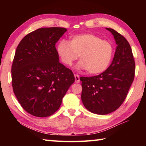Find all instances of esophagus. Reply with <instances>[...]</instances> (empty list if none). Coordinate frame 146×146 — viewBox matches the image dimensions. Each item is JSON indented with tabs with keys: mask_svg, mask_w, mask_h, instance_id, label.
I'll list each match as a JSON object with an SVG mask.
<instances>
[{
	"mask_svg": "<svg viewBox=\"0 0 146 146\" xmlns=\"http://www.w3.org/2000/svg\"><path fill=\"white\" fill-rule=\"evenodd\" d=\"M75 82L76 83L80 82V77H79V75L77 74H75Z\"/></svg>",
	"mask_w": 146,
	"mask_h": 146,
	"instance_id": "34e87169",
	"label": "esophagus"
}]
</instances>
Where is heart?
<instances>
[{
    "label": "heart",
    "mask_w": 146,
    "mask_h": 146,
    "mask_svg": "<svg viewBox=\"0 0 146 146\" xmlns=\"http://www.w3.org/2000/svg\"><path fill=\"white\" fill-rule=\"evenodd\" d=\"M56 52L62 62L71 66L80 57L77 68L87 70L88 73L97 75L108 68L112 60L114 48L110 42L102 40L93 34H78L73 36L70 42L61 40L56 46Z\"/></svg>",
    "instance_id": "b5f03b06"
}]
</instances>
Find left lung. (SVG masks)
<instances>
[{"instance_id":"obj_1","label":"left lung","mask_w":146,"mask_h":146,"mask_svg":"<svg viewBox=\"0 0 146 146\" xmlns=\"http://www.w3.org/2000/svg\"><path fill=\"white\" fill-rule=\"evenodd\" d=\"M117 44L111 65L97 76H82L81 99L91 113L107 115L122 104L135 77V62L131 48L124 36L113 29L106 28Z\"/></svg>"}]
</instances>
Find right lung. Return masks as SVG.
I'll list each match as a JSON object with an SVG mask.
<instances>
[{"label":"right lung","mask_w":146,"mask_h":146,"mask_svg":"<svg viewBox=\"0 0 146 146\" xmlns=\"http://www.w3.org/2000/svg\"><path fill=\"white\" fill-rule=\"evenodd\" d=\"M66 31L56 27L37 29L17 48L11 66L13 92L24 110L35 117L55 113L75 82L72 71L59 62L55 48Z\"/></svg>","instance_id":"add662e5"}]
</instances>
